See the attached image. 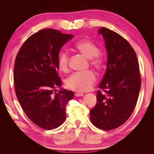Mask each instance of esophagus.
Masks as SVG:
<instances>
[{"label":"esophagus","instance_id":"34e87169","mask_svg":"<svg viewBox=\"0 0 154 154\" xmlns=\"http://www.w3.org/2000/svg\"><path fill=\"white\" fill-rule=\"evenodd\" d=\"M83 95H84L83 93H75V97H81V96H83Z\"/></svg>","mask_w":154,"mask_h":154}]
</instances>
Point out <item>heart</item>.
Masks as SVG:
<instances>
[{
  "instance_id": "b5f03b06",
  "label": "heart",
  "mask_w": 154,
  "mask_h": 154,
  "mask_svg": "<svg viewBox=\"0 0 154 154\" xmlns=\"http://www.w3.org/2000/svg\"><path fill=\"white\" fill-rule=\"evenodd\" d=\"M75 48L85 56L89 58V63L97 70L103 67L104 59L100 53V50L93 42L83 40L77 42L75 44ZM69 55L66 51H62L59 55L57 67L59 70L66 73L69 70ZM97 80L96 75L92 70L85 72H77L70 75L65 81V85L69 89L85 92L89 91Z\"/></svg>"
}]
</instances>
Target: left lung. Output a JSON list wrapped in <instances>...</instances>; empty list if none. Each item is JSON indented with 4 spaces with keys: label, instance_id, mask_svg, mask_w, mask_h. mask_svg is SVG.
I'll return each instance as SVG.
<instances>
[{
    "label": "left lung",
    "instance_id": "left-lung-1",
    "mask_svg": "<svg viewBox=\"0 0 154 154\" xmlns=\"http://www.w3.org/2000/svg\"><path fill=\"white\" fill-rule=\"evenodd\" d=\"M105 40L106 70L97 91V104L90 110L93 125L109 131L126 122L133 112L141 87L135 51L125 38L109 28L99 30Z\"/></svg>",
    "mask_w": 154,
    "mask_h": 154
}]
</instances>
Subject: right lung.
Masks as SVG:
<instances>
[{
	"label": "right lung",
	"instance_id": "right-lung-1",
	"mask_svg": "<svg viewBox=\"0 0 154 154\" xmlns=\"http://www.w3.org/2000/svg\"><path fill=\"white\" fill-rule=\"evenodd\" d=\"M72 37L55 29H43L30 35L16 55V97L28 119L45 130L55 129L63 123L67 104L73 99V91L55 89L62 84L58 75L59 53Z\"/></svg>",
	"mask_w": 154,
	"mask_h": 154
}]
</instances>
